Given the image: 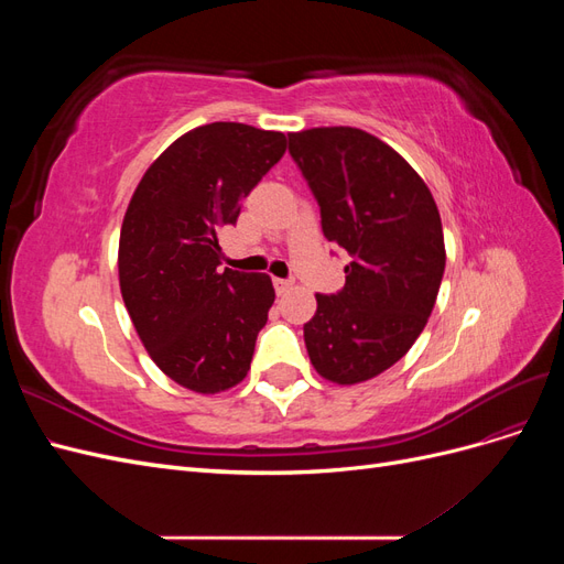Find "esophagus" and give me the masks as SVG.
Returning a JSON list of instances; mask_svg holds the SVG:
<instances>
[{
	"mask_svg": "<svg viewBox=\"0 0 564 564\" xmlns=\"http://www.w3.org/2000/svg\"><path fill=\"white\" fill-rule=\"evenodd\" d=\"M272 284H275V292H278V296H284L289 289L294 286V282L292 280H282V278H275L272 280Z\"/></svg>",
	"mask_w": 564,
	"mask_h": 564,
	"instance_id": "1",
	"label": "esophagus"
}]
</instances>
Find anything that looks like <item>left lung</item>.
I'll return each instance as SVG.
<instances>
[{"instance_id":"left-lung-1","label":"left lung","mask_w":564,"mask_h":564,"mask_svg":"<svg viewBox=\"0 0 564 564\" xmlns=\"http://www.w3.org/2000/svg\"><path fill=\"white\" fill-rule=\"evenodd\" d=\"M289 152L324 237L350 256L344 289L315 296L305 348L322 379L369 381L406 355L433 313L447 261L437 204L400 152L362 129L289 133Z\"/></svg>"}]
</instances>
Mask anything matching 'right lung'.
I'll list each match as a JSON object with an SVG mask.
<instances>
[{
    "mask_svg": "<svg viewBox=\"0 0 564 564\" xmlns=\"http://www.w3.org/2000/svg\"><path fill=\"white\" fill-rule=\"evenodd\" d=\"M284 150L282 131L197 127L148 166L127 207L117 268L129 317L152 362L202 395L247 377L275 301L265 272L218 268V230Z\"/></svg>",
    "mask_w": 564,
    "mask_h": 564,
    "instance_id": "add662e5",
    "label": "right lung"
}]
</instances>
